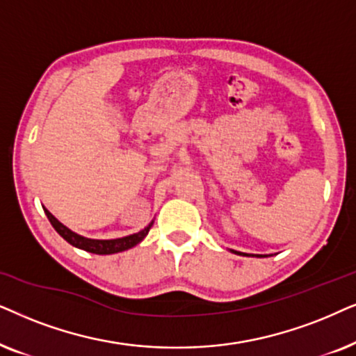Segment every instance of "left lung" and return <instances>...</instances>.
Listing matches in <instances>:
<instances>
[{"mask_svg":"<svg viewBox=\"0 0 356 356\" xmlns=\"http://www.w3.org/2000/svg\"><path fill=\"white\" fill-rule=\"evenodd\" d=\"M234 254H239V255H250V254H244V252H238V250H233ZM252 257H267V255H252Z\"/></svg>","mask_w":356,"mask_h":356,"instance_id":"8db88e82","label":"left lung"}]
</instances>
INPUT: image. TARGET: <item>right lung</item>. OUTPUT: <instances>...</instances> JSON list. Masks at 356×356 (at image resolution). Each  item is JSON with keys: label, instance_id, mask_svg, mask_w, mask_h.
<instances>
[{"label": "right lung", "instance_id": "1", "mask_svg": "<svg viewBox=\"0 0 356 356\" xmlns=\"http://www.w3.org/2000/svg\"><path fill=\"white\" fill-rule=\"evenodd\" d=\"M47 218H49V221L51 222V226L55 227V231L58 233L61 238H63L66 243H70L71 245H74V248L78 249H83V250H88V252H92V254H99V255H108V254H117V252H123V250L127 249H131L135 248L136 244H140L141 241L146 238V234L149 233L151 226H153L154 221H151L148 226L145 227V229L138 231V233L135 234H130V236H125V238H118V239H89V238H84V236H79L73 233V231L68 229L65 225H61V222L56 220V218L51 215V213L44 208Z\"/></svg>", "mask_w": 356, "mask_h": 356}]
</instances>
